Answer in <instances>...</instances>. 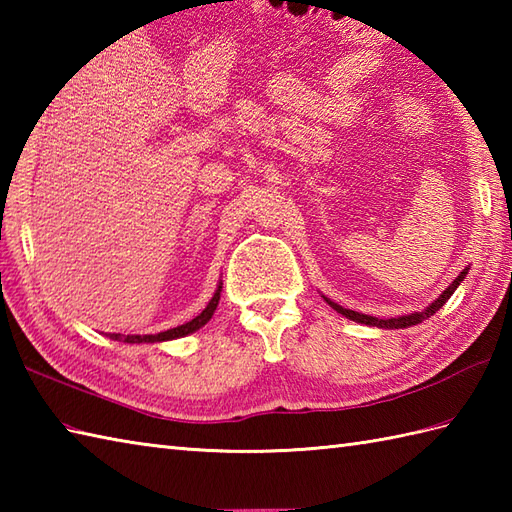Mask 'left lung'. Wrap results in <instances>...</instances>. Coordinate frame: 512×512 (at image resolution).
<instances>
[{
  "mask_svg": "<svg viewBox=\"0 0 512 512\" xmlns=\"http://www.w3.org/2000/svg\"><path fill=\"white\" fill-rule=\"evenodd\" d=\"M466 273H469V268H464L462 273L458 275V279L453 281V284L442 292V295L431 303V306L424 310V312H413V314H407V317H398V319H376V317H369V314H361V312H354V310H347V308H343V306H339V303H334V301H330V299H325L330 303V306L339 312V314H343V317H347V319H352V321H358V323H365V325H376V328H387V330H398V328H409V325H416V323H422L424 319H429L431 314H436L444 303H447V299L453 295L455 292V288H458L462 281H464V277H466Z\"/></svg>",
  "mask_w": 512,
  "mask_h": 512,
  "instance_id": "left-lung-1",
  "label": "left lung"
}]
</instances>
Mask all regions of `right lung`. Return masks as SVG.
I'll return each mask as SVG.
<instances>
[{
    "label": "right lung",
    "mask_w": 512,
    "mask_h": 512,
    "mask_svg": "<svg viewBox=\"0 0 512 512\" xmlns=\"http://www.w3.org/2000/svg\"><path fill=\"white\" fill-rule=\"evenodd\" d=\"M220 292H222V286H217L213 299L209 301V306H206L198 317L191 319L189 323L184 325H178V328H171L167 332H160V334H127V336H121V334H110V339L114 341H125V343H158V341H171V339H180V336H187L195 330H200L202 325L209 321L213 317V312L217 308V301H220Z\"/></svg>",
    "instance_id": "1"
}]
</instances>
